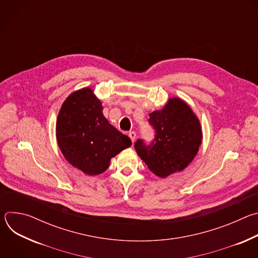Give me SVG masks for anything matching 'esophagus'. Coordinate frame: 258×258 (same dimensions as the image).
<instances>
[{
  "mask_svg": "<svg viewBox=\"0 0 258 258\" xmlns=\"http://www.w3.org/2000/svg\"><path fill=\"white\" fill-rule=\"evenodd\" d=\"M128 137L131 138V140H132V142L134 143L135 142V140H136V137H137V134L135 133V132H130L128 133Z\"/></svg>",
  "mask_w": 258,
  "mask_h": 258,
  "instance_id": "esophagus-1",
  "label": "esophagus"
}]
</instances>
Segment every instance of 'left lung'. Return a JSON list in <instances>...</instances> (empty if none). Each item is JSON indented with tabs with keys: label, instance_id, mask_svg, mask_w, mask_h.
I'll list each match as a JSON object with an SVG mask.
<instances>
[{
	"label": "left lung",
	"instance_id": "1",
	"mask_svg": "<svg viewBox=\"0 0 258 258\" xmlns=\"http://www.w3.org/2000/svg\"><path fill=\"white\" fill-rule=\"evenodd\" d=\"M149 117L154 139L150 144L139 139L135 143L138 155L160 177L185 169L202 142L201 125L192 109L182 100L171 98L162 110H156Z\"/></svg>",
	"mask_w": 258,
	"mask_h": 258
}]
</instances>
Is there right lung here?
Wrapping results in <instances>:
<instances>
[{
	"label": "right lung",
	"instance_id": "right-lung-1",
	"mask_svg": "<svg viewBox=\"0 0 258 258\" xmlns=\"http://www.w3.org/2000/svg\"><path fill=\"white\" fill-rule=\"evenodd\" d=\"M101 101L90 88L72 93L63 103L56 123L59 148L66 160L83 172H104L110 159L132 146L103 115Z\"/></svg>",
	"mask_w": 258,
	"mask_h": 258
}]
</instances>
